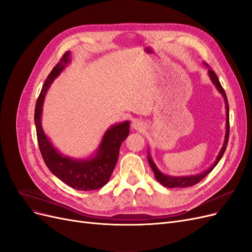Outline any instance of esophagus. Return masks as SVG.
<instances>
[{
	"mask_svg": "<svg viewBox=\"0 0 252 252\" xmlns=\"http://www.w3.org/2000/svg\"><path fill=\"white\" fill-rule=\"evenodd\" d=\"M144 124H143V122H141V121H139V120H134L133 122H132V128L133 129H135V130H138V131H142V130H144Z\"/></svg>",
	"mask_w": 252,
	"mask_h": 252,
	"instance_id": "esophagus-1",
	"label": "esophagus"
}]
</instances>
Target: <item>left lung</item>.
<instances>
[{
  "instance_id": "8db88e82",
  "label": "left lung",
  "mask_w": 252,
  "mask_h": 252,
  "mask_svg": "<svg viewBox=\"0 0 252 252\" xmlns=\"http://www.w3.org/2000/svg\"><path fill=\"white\" fill-rule=\"evenodd\" d=\"M206 66L208 67V65H206ZM208 74H209L210 80L212 81V83L215 84V86L220 91V94L223 95L225 104H226V134H225V141H224V144H223V147H222V149H220V151L219 152V155L216 158V162L212 164V166H210V168L203 171L200 174L188 175V177H171V175H167V174L162 173L161 171L158 169V167L156 166L154 161H152L150 155L148 154V162H149L151 169L154 170V172H155L156 179L159 183V184H162L165 187H168V188H178V187L179 188H186V187H190V186H193V185L197 184V183L201 182L206 177V175H208L212 171V169L218 165V163L220 162V159L222 158L224 152L226 150L227 144H228V139H229V105H228V100H227V96H226V94H225V90L223 89L222 85H220V81L217 77V74L215 73V71H212L211 69H209V67H208Z\"/></svg>"
}]
</instances>
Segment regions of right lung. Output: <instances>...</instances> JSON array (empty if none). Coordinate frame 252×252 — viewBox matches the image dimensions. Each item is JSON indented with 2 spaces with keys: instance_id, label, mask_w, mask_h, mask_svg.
<instances>
[{
  "instance_id": "right-lung-1",
  "label": "right lung",
  "mask_w": 252,
  "mask_h": 252,
  "mask_svg": "<svg viewBox=\"0 0 252 252\" xmlns=\"http://www.w3.org/2000/svg\"><path fill=\"white\" fill-rule=\"evenodd\" d=\"M69 62L70 51H66L44 83L34 110L36 138L41 155L49 170L71 188L81 191H90L107 184L118 162L121 145L129 134L130 123L129 121H125L107 129L95 155L89 158L77 159L60 154L43 131L41 124L42 106L51 83L59 77Z\"/></svg>"
}]
</instances>
